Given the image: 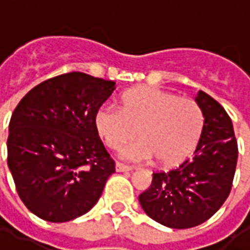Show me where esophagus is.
Listing matches in <instances>:
<instances>
[{
	"mask_svg": "<svg viewBox=\"0 0 250 250\" xmlns=\"http://www.w3.org/2000/svg\"><path fill=\"white\" fill-rule=\"evenodd\" d=\"M115 168H116V171L118 173H125V171H132V167L130 166H127V165H123V163L116 162L115 165Z\"/></svg>",
	"mask_w": 250,
	"mask_h": 250,
	"instance_id": "esophagus-1",
	"label": "esophagus"
}]
</instances>
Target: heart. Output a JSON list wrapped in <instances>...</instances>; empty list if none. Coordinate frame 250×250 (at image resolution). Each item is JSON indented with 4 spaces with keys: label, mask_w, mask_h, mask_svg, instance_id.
<instances>
[{
    "label": "heart",
    "mask_w": 250,
    "mask_h": 250,
    "mask_svg": "<svg viewBox=\"0 0 250 250\" xmlns=\"http://www.w3.org/2000/svg\"><path fill=\"white\" fill-rule=\"evenodd\" d=\"M95 125L104 143L119 148L135 134L141 136L123 147L119 157L131 162H182L198 142L204 114L191 99L178 98L158 87H139L122 98V108L104 103L95 114Z\"/></svg>",
    "instance_id": "obj_1"
}]
</instances>
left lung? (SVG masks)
Wrapping results in <instances>:
<instances>
[{
  "label": "left lung",
  "mask_w": 250,
  "mask_h": 250,
  "mask_svg": "<svg viewBox=\"0 0 250 250\" xmlns=\"http://www.w3.org/2000/svg\"><path fill=\"white\" fill-rule=\"evenodd\" d=\"M205 122L193 157L178 168L152 174L139 204L150 218L173 229L201 225L220 209L230 193L238 148L224 107L204 91L195 96Z\"/></svg>",
  "instance_id": "1"
}]
</instances>
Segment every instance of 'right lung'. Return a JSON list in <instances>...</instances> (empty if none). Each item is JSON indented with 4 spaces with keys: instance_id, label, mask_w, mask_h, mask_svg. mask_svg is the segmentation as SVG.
Returning a JSON list of instances; mask_svg holds the SVG:
<instances>
[{
    "instance_id": "add662e5",
    "label": "right lung",
    "mask_w": 250,
    "mask_h": 250,
    "mask_svg": "<svg viewBox=\"0 0 250 250\" xmlns=\"http://www.w3.org/2000/svg\"><path fill=\"white\" fill-rule=\"evenodd\" d=\"M115 82L71 72L40 83L9 123L8 166L20 198L42 220L66 222L92 209L115 162L95 114Z\"/></svg>"
}]
</instances>
